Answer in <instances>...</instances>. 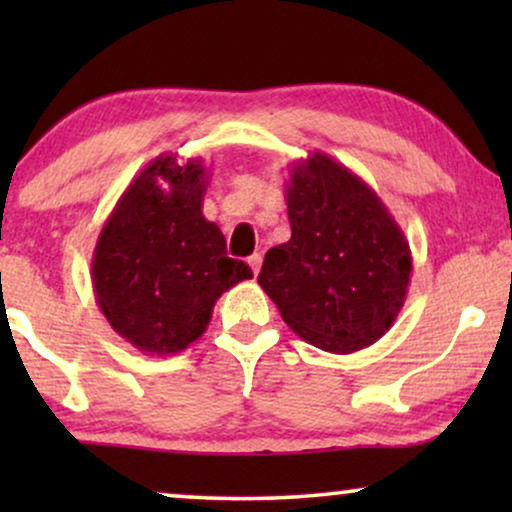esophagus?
Masks as SVG:
<instances>
[{"instance_id":"34e87169","label":"esophagus","mask_w":512,"mask_h":512,"mask_svg":"<svg viewBox=\"0 0 512 512\" xmlns=\"http://www.w3.org/2000/svg\"><path fill=\"white\" fill-rule=\"evenodd\" d=\"M261 263H263L261 254H254V256H249V265H251V270H254V275H258V270H261Z\"/></svg>"}]
</instances>
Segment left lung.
<instances>
[{"instance_id":"1","label":"left lung","mask_w":512,"mask_h":512,"mask_svg":"<svg viewBox=\"0 0 512 512\" xmlns=\"http://www.w3.org/2000/svg\"><path fill=\"white\" fill-rule=\"evenodd\" d=\"M291 240L265 254L258 284L293 333L333 354L373 345L408 296L410 244L373 188L312 151L289 170Z\"/></svg>"}]
</instances>
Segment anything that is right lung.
<instances>
[{"label":"right lung","instance_id":"add662e5","mask_svg":"<svg viewBox=\"0 0 512 512\" xmlns=\"http://www.w3.org/2000/svg\"><path fill=\"white\" fill-rule=\"evenodd\" d=\"M207 184L200 158L163 153L130 181L97 237V305L144 354L184 352L207 331L221 293L254 277L226 256V237L202 214Z\"/></svg>","mask_w":512,"mask_h":512}]
</instances>
